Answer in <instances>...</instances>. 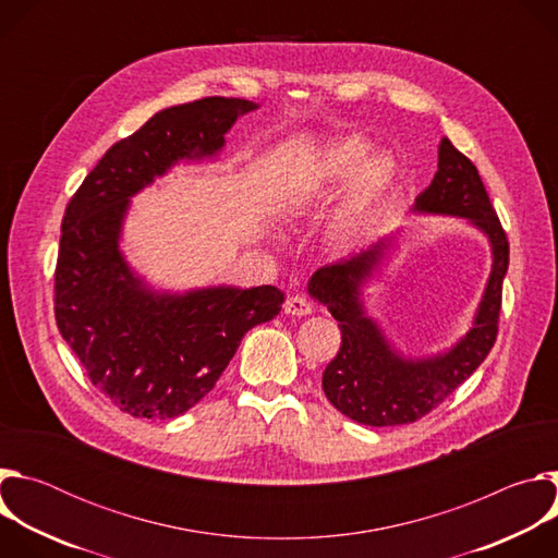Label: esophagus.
<instances>
[{"label":"esophagus","mask_w":558,"mask_h":558,"mask_svg":"<svg viewBox=\"0 0 558 558\" xmlns=\"http://www.w3.org/2000/svg\"><path fill=\"white\" fill-rule=\"evenodd\" d=\"M284 313L302 317V315H308V313H313V304H311V302H308L304 295L295 293V295L287 298V302H284Z\"/></svg>","instance_id":"1"}]
</instances>
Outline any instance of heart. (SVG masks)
<instances>
[{
    "mask_svg": "<svg viewBox=\"0 0 558 558\" xmlns=\"http://www.w3.org/2000/svg\"><path fill=\"white\" fill-rule=\"evenodd\" d=\"M395 161L386 151H373L360 136H344L315 151L287 192L284 216L298 222L327 203L347 185L340 229L355 233L371 222L395 181Z\"/></svg>",
    "mask_w": 558,
    "mask_h": 558,
    "instance_id": "b5f03b06",
    "label": "heart"
}]
</instances>
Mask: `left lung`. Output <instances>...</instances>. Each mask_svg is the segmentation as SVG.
Here are the masks:
<instances>
[{
	"label": "left lung",
	"mask_w": 558,
	"mask_h": 558,
	"mask_svg": "<svg viewBox=\"0 0 558 558\" xmlns=\"http://www.w3.org/2000/svg\"><path fill=\"white\" fill-rule=\"evenodd\" d=\"M413 211L465 218L480 229L493 252L490 276L468 333L450 349L426 357L404 355L364 306V287L392 250V233L311 276L308 295L329 308L342 331L340 351L323 373L325 395L342 415L364 426H400L422 420L480 368L497 340L508 238L480 172L446 136L439 143L437 174L417 196Z\"/></svg>",
	"instance_id": "1"
}]
</instances>
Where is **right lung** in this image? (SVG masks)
<instances>
[{"mask_svg": "<svg viewBox=\"0 0 558 558\" xmlns=\"http://www.w3.org/2000/svg\"><path fill=\"white\" fill-rule=\"evenodd\" d=\"M260 106L207 97L156 112L114 143L70 198L54 271V317L90 381L123 413L172 420L216 386L241 340L280 313L278 287L158 291L123 256L132 196L179 163L211 161Z\"/></svg>", "mask_w": 558, "mask_h": 558, "instance_id": "right-lung-1", "label": "right lung"}]
</instances>
